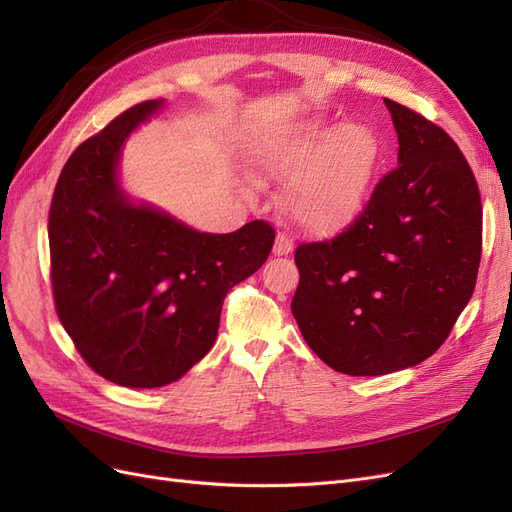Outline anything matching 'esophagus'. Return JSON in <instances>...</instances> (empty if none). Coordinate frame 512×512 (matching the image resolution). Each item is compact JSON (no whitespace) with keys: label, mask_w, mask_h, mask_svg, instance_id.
<instances>
[{"label":"esophagus","mask_w":512,"mask_h":512,"mask_svg":"<svg viewBox=\"0 0 512 512\" xmlns=\"http://www.w3.org/2000/svg\"><path fill=\"white\" fill-rule=\"evenodd\" d=\"M292 247H294V243H292V239L286 235V232H277L275 245H273V254H275V256H288V254L292 252Z\"/></svg>","instance_id":"obj_1"}]
</instances>
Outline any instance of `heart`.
Returning <instances> with one entry per match:
<instances>
[{
	"instance_id": "1",
	"label": "heart",
	"mask_w": 512,
	"mask_h": 512,
	"mask_svg": "<svg viewBox=\"0 0 512 512\" xmlns=\"http://www.w3.org/2000/svg\"><path fill=\"white\" fill-rule=\"evenodd\" d=\"M380 160L374 128L348 121L333 128L314 115L267 138L256 151V168L269 179L292 181L286 209L316 232L348 226L365 205Z\"/></svg>"
}]
</instances>
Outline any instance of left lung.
Masks as SVG:
<instances>
[{
    "mask_svg": "<svg viewBox=\"0 0 512 512\" xmlns=\"http://www.w3.org/2000/svg\"><path fill=\"white\" fill-rule=\"evenodd\" d=\"M399 166L331 241L294 252L292 316L307 346L348 376H382L436 352L468 305L483 205L468 160L440 126L384 98Z\"/></svg>",
    "mask_w": 512,
    "mask_h": 512,
    "instance_id": "left-lung-1",
    "label": "left lung"
}]
</instances>
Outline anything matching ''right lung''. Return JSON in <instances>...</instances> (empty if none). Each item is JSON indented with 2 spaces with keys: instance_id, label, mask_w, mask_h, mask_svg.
I'll list each match as a JSON object with an SVG mask.
<instances>
[{
  "instance_id": "add662e5",
  "label": "right lung",
  "mask_w": 512,
  "mask_h": 512,
  "mask_svg": "<svg viewBox=\"0 0 512 512\" xmlns=\"http://www.w3.org/2000/svg\"><path fill=\"white\" fill-rule=\"evenodd\" d=\"M162 104H136L76 147L49 211L57 316L85 363L130 389L175 382L203 359L228 290L265 265L275 241L262 220L211 235L123 194L121 147Z\"/></svg>"
}]
</instances>
